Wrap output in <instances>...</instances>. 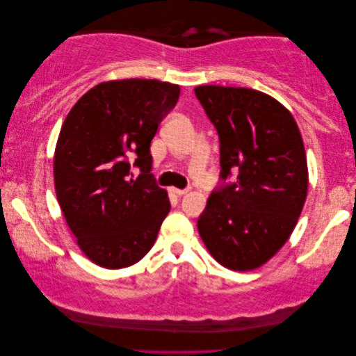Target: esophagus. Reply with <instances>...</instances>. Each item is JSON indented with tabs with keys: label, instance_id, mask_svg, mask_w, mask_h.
Instances as JSON below:
<instances>
[{
	"label": "esophagus",
	"instance_id": "esophagus-1",
	"mask_svg": "<svg viewBox=\"0 0 356 356\" xmlns=\"http://www.w3.org/2000/svg\"><path fill=\"white\" fill-rule=\"evenodd\" d=\"M172 193L177 194V196H184V194L189 193V189H178V188H172Z\"/></svg>",
	"mask_w": 356,
	"mask_h": 356
}]
</instances>
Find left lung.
Here are the masks:
<instances>
[{
  "mask_svg": "<svg viewBox=\"0 0 356 356\" xmlns=\"http://www.w3.org/2000/svg\"><path fill=\"white\" fill-rule=\"evenodd\" d=\"M197 100L220 139V177L238 179L207 199L197 230L213 259L252 270L289 240L308 194V163L298 124L264 92L199 86Z\"/></svg>",
  "mask_w": 356,
  "mask_h": 356,
  "instance_id": "left-lung-1",
  "label": "left lung"
}]
</instances>
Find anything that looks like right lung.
<instances>
[{
	"label": "right lung",
	"instance_id": "1",
	"mask_svg": "<svg viewBox=\"0 0 356 356\" xmlns=\"http://www.w3.org/2000/svg\"><path fill=\"white\" fill-rule=\"evenodd\" d=\"M178 97L179 86L157 79L100 82L61 126L56 199L77 246L97 266H133L157 240L170 199L150 173V143ZM131 156L141 170L136 180L129 178Z\"/></svg>",
	"mask_w": 356,
	"mask_h": 356
}]
</instances>
